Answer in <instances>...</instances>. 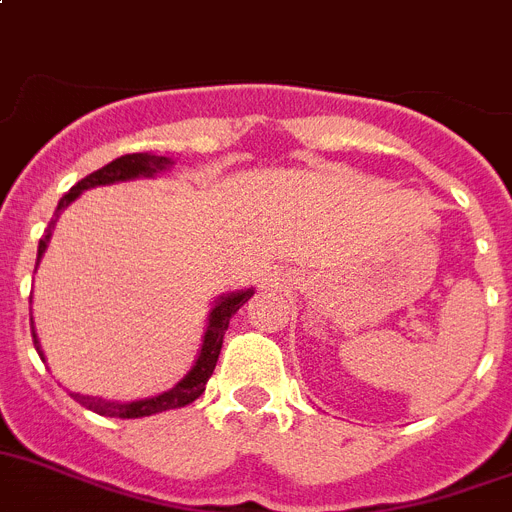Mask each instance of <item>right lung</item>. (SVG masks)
Wrapping results in <instances>:
<instances>
[{
    "mask_svg": "<svg viewBox=\"0 0 512 512\" xmlns=\"http://www.w3.org/2000/svg\"><path fill=\"white\" fill-rule=\"evenodd\" d=\"M170 160L163 155H147V152H134V155H121L116 157L113 163L103 165L100 170L85 176L82 181H77L67 194L61 196L59 207H56L54 220L48 222V230L46 235L41 238L38 243V261H41L43 251H46V243H48V235H51V227H54L56 217L64 207L77 199L85 189H93V186H103V183H116V181H126V178H137V176H155L160 170L170 168ZM253 295V290L246 292H235V295H227L222 298L220 303L214 305L212 316H209V326H207V334H204V344H202V352H199V360L196 365L191 368V373L178 383L176 388H170V391L160 393L155 399H144V401H129V404H119V401H106V399H93V396H80V393H72L74 399L80 401L82 406H87L90 412L95 414H103V417H121V419H134V417H150V414L157 412H168V409H178V406H186L191 404L194 399H199L207 388L209 375L214 373V365H217V357H220V349H222V339H225V331H227V323L230 318L235 316V310L240 305L246 303L248 298ZM30 331H33V323H30ZM33 344H36L38 355L43 360V352L38 347V336L33 331Z\"/></svg>",
    "mask_w": 512,
    "mask_h": 512,
    "instance_id": "add662e5",
    "label": "right lung"
}]
</instances>
